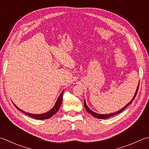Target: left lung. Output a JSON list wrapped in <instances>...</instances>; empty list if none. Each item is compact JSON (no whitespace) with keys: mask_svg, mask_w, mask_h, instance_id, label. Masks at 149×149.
Wrapping results in <instances>:
<instances>
[{"mask_svg":"<svg viewBox=\"0 0 149 149\" xmlns=\"http://www.w3.org/2000/svg\"><path fill=\"white\" fill-rule=\"evenodd\" d=\"M139 83H138V87H137V89H136V90L135 94H134V95L133 98L132 99V100H131V101L129 102V103H128V104H127V105H125L123 108H122L121 109L118 110V111H117V112H113V113H108V114H100V113H96V112H94V111H92V110L91 109H90L89 108H88V107L87 106V104H86V101H85V100H84V107H85V109H86L87 112H88V113H90V114H92L93 116H94V117H95V118H98V119H107V118H110V117H112V116H114V115H116V114H118V113H119L123 111V110L125 109V108H127L128 106L130 104H131V103H132V101L135 99L136 96V94H137V92H138V87H139Z\"/></svg>","mask_w":149,"mask_h":149,"instance_id":"left-lung-1","label":"left lung"}]
</instances>
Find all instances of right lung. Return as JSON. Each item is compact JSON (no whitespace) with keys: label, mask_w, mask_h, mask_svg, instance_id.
<instances>
[{"label":"right lung","mask_w":149,"mask_h":149,"mask_svg":"<svg viewBox=\"0 0 149 149\" xmlns=\"http://www.w3.org/2000/svg\"><path fill=\"white\" fill-rule=\"evenodd\" d=\"M63 92H64V90L61 93V94L59 95V97L57 98V100L56 101V103H55L54 107L52 108L51 110H49V111L46 112L45 113H40V114H33V113H28V112H26L24 111H23L21 109H20L19 107H17L15 104L13 103V104L15 105V107H16V109L17 110H19V111H20L22 113H25V114L28 115L29 116H30L31 118H33L34 119H40V120H43V119H48L49 118H51L52 116H54L55 113H56L58 110L59 109V108L61 105V104H62V101H63Z\"/></svg>","instance_id":"obj_1"}]
</instances>
